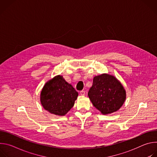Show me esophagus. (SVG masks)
<instances>
[{
  "label": "esophagus",
  "mask_w": 157,
  "mask_h": 157,
  "mask_svg": "<svg viewBox=\"0 0 157 157\" xmlns=\"http://www.w3.org/2000/svg\"><path fill=\"white\" fill-rule=\"evenodd\" d=\"M85 94H86V93H85L84 91H80V94H81V96H84Z\"/></svg>",
  "instance_id": "esophagus-1"
}]
</instances>
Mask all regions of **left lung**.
Returning a JSON list of instances; mask_svg holds the SVG:
<instances>
[{
  "instance_id": "left-lung-1",
  "label": "left lung",
  "mask_w": 157,
  "mask_h": 157,
  "mask_svg": "<svg viewBox=\"0 0 157 157\" xmlns=\"http://www.w3.org/2000/svg\"><path fill=\"white\" fill-rule=\"evenodd\" d=\"M87 94L93 105L104 115L118 110L126 99V92L121 82L109 74L95 76Z\"/></svg>"
}]
</instances>
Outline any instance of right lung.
Segmentation results:
<instances>
[{"label":"right lung","instance_id":"right-lung-1","mask_svg":"<svg viewBox=\"0 0 157 157\" xmlns=\"http://www.w3.org/2000/svg\"><path fill=\"white\" fill-rule=\"evenodd\" d=\"M78 93L62 76L58 75L44 85L40 94L43 108L51 114L64 116L73 107Z\"/></svg>","mask_w":157,"mask_h":157}]
</instances>
